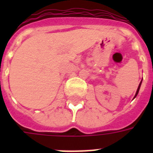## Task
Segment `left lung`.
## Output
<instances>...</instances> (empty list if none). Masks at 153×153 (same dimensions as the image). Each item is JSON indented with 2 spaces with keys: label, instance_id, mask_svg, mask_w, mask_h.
<instances>
[{
  "label": "left lung",
  "instance_id": "left-lung-1",
  "mask_svg": "<svg viewBox=\"0 0 153 153\" xmlns=\"http://www.w3.org/2000/svg\"><path fill=\"white\" fill-rule=\"evenodd\" d=\"M141 82H142V81L140 82V84H139V86H138V88H137V92H136V94H135V97H134V98L137 97V95L138 94V92H139V90H140V85H141Z\"/></svg>",
  "mask_w": 153,
  "mask_h": 153
}]
</instances>
